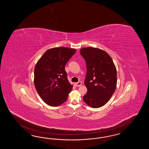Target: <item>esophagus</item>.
<instances>
[{
  "mask_svg": "<svg viewBox=\"0 0 149 149\" xmlns=\"http://www.w3.org/2000/svg\"><path fill=\"white\" fill-rule=\"evenodd\" d=\"M74 84H75V86H76V87H79V86H81V85H82V82H81V81H79L78 82H75Z\"/></svg>",
  "mask_w": 149,
  "mask_h": 149,
  "instance_id": "1",
  "label": "esophagus"
}]
</instances>
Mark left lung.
Here are the masks:
<instances>
[{"instance_id": "8db88e82", "label": "left lung", "mask_w": 149, "mask_h": 149, "mask_svg": "<svg viewBox=\"0 0 149 149\" xmlns=\"http://www.w3.org/2000/svg\"><path fill=\"white\" fill-rule=\"evenodd\" d=\"M80 52L87 68L85 85L87 91L83 100L91 108H98L108 102L116 90V68L111 57L103 50L88 47Z\"/></svg>"}]
</instances>
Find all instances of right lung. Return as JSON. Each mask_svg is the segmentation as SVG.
Segmentation results:
<instances>
[{"instance_id":"obj_1","label":"right lung","mask_w":149,"mask_h":149,"mask_svg":"<svg viewBox=\"0 0 149 149\" xmlns=\"http://www.w3.org/2000/svg\"><path fill=\"white\" fill-rule=\"evenodd\" d=\"M75 52V49L68 47L52 48L37 62L34 68V86L47 105L57 107L68 99L72 85L68 81L65 65Z\"/></svg>"}]
</instances>
